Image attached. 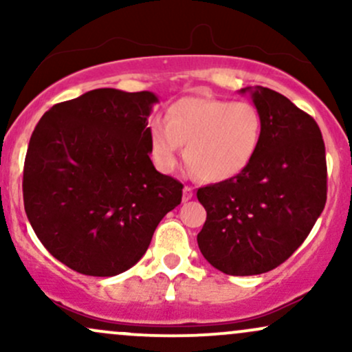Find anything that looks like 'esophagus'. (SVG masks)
I'll return each mask as SVG.
<instances>
[{"label": "esophagus", "mask_w": 352, "mask_h": 352, "mask_svg": "<svg viewBox=\"0 0 352 352\" xmlns=\"http://www.w3.org/2000/svg\"><path fill=\"white\" fill-rule=\"evenodd\" d=\"M193 197V188L190 185H185L184 187V201H188Z\"/></svg>", "instance_id": "obj_1"}]
</instances>
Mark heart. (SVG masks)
<instances>
[{"label": "heart", "mask_w": 352, "mask_h": 352, "mask_svg": "<svg viewBox=\"0 0 352 352\" xmlns=\"http://www.w3.org/2000/svg\"><path fill=\"white\" fill-rule=\"evenodd\" d=\"M263 120L250 102L182 98L167 117L148 124V148L155 167L170 172L182 145L185 162L201 180L223 182L243 172L261 139Z\"/></svg>", "instance_id": "1"}]
</instances>
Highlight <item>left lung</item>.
Segmentation results:
<instances>
[{
    "label": "left lung",
    "mask_w": 352,
    "mask_h": 352,
    "mask_svg": "<svg viewBox=\"0 0 352 352\" xmlns=\"http://www.w3.org/2000/svg\"><path fill=\"white\" fill-rule=\"evenodd\" d=\"M263 127L252 162L232 179L201 187L207 220L197 235L213 268L250 276L280 266L309 235L326 204L328 170L313 117L268 87H245Z\"/></svg>",
    "instance_id": "left-lung-1"
}]
</instances>
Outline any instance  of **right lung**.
I'll use <instances>...</instances> for the list:
<instances>
[{
  "mask_svg": "<svg viewBox=\"0 0 352 352\" xmlns=\"http://www.w3.org/2000/svg\"><path fill=\"white\" fill-rule=\"evenodd\" d=\"M153 92L94 89L52 106L36 125L23 199L36 236L89 276L134 266L184 185L157 172L148 148Z\"/></svg>",
  "mask_w": 352,
  "mask_h": 352,
  "instance_id": "add662e5",
  "label": "right lung"
}]
</instances>
